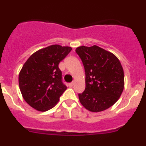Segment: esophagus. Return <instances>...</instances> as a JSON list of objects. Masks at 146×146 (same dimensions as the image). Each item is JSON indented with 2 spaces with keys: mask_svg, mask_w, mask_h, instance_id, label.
Instances as JSON below:
<instances>
[{
  "mask_svg": "<svg viewBox=\"0 0 146 146\" xmlns=\"http://www.w3.org/2000/svg\"><path fill=\"white\" fill-rule=\"evenodd\" d=\"M73 85H74V82H71V83L68 84V86H69V87H72Z\"/></svg>",
  "mask_w": 146,
  "mask_h": 146,
  "instance_id": "34e87169",
  "label": "esophagus"
}]
</instances>
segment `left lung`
Masks as SVG:
<instances>
[{
	"mask_svg": "<svg viewBox=\"0 0 146 146\" xmlns=\"http://www.w3.org/2000/svg\"><path fill=\"white\" fill-rule=\"evenodd\" d=\"M75 52L82 60L86 73V88L78 94L80 103L93 112L110 108L124 89V71L120 60L96 45L79 47Z\"/></svg>",
	"mask_w": 146,
	"mask_h": 146,
	"instance_id": "left-lung-1",
	"label": "left lung"
}]
</instances>
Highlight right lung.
<instances>
[{
	"label": "right lung",
	"mask_w": 146,
	"mask_h": 146,
	"mask_svg": "<svg viewBox=\"0 0 146 146\" xmlns=\"http://www.w3.org/2000/svg\"><path fill=\"white\" fill-rule=\"evenodd\" d=\"M72 50L53 45L30 56L19 75L23 98L35 110L45 111L54 108L66 90L58 64Z\"/></svg>",
	"instance_id": "1"
}]
</instances>
